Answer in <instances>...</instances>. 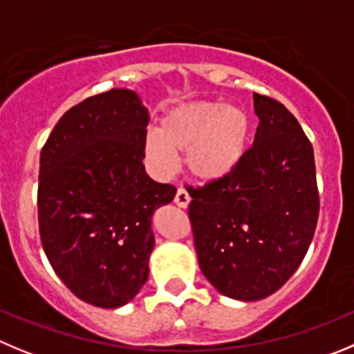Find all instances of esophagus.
<instances>
[{
	"label": "esophagus",
	"mask_w": 354,
	"mask_h": 354,
	"mask_svg": "<svg viewBox=\"0 0 354 354\" xmlns=\"http://www.w3.org/2000/svg\"><path fill=\"white\" fill-rule=\"evenodd\" d=\"M174 203H176V206H180V207H187L188 203H190V196H188V192L185 190L183 187H180L176 190V196H174Z\"/></svg>",
	"instance_id": "34e87169"
}]
</instances>
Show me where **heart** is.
<instances>
[{
  "instance_id": "heart-1",
  "label": "heart",
  "mask_w": 354,
  "mask_h": 354,
  "mask_svg": "<svg viewBox=\"0 0 354 354\" xmlns=\"http://www.w3.org/2000/svg\"><path fill=\"white\" fill-rule=\"evenodd\" d=\"M252 136V120L236 104L188 102L167 111L157 131L145 138V155L158 176L176 169V155L185 153L188 171L201 181L227 176L244 157Z\"/></svg>"
}]
</instances>
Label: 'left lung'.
Returning a JSON list of instances; mask_svg holds the SVG:
<instances>
[{
    "mask_svg": "<svg viewBox=\"0 0 354 354\" xmlns=\"http://www.w3.org/2000/svg\"><path fill=\"white\" fill-rule=\"evenodd\" d=\"M255 141L227 176L187 185L199 267L230 299H266L306 257L319 214L315 153L297 118L253 94Z\"/></svg>",
    "mask_w": 354,
    "mask_h": 354,
    "instance_id": "left-lung-1",
    "label": "left lung"
}]
</instances>
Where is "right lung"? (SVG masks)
I'll return each instance as SVG.
<instances>
[{"label":"right lung","mask_w":354,"mask_h":354,"mask_svg":"<svg viewBox=\"0 0 354 354\" xmlns=\"http://www.w3.org/2000/svg\"><path fill=\"white\" fill-rule=\"evenodd\" d=\"M148 110L136 92L111 88L69 108L39 155L43 250L84 302L113 309L148 279L151 216L174 199L143 166Z\"/></svg>","instance_id":"right-lung-1"}]
</instances>
